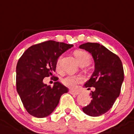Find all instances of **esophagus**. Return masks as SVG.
I'll use <instances>...</instances> for the list:
<instances>
[{
	"label": "esophagus",
	"instance_id": "1",
	"mask_svg": "<svg viewBox=\"0 0 134 134\" xmlns=\"http://www.w3.org/2000/svg\"><path fill=\"white\" fill-rule=\"evenodd\" d=\"M70 93L72 94V95H78V94H80V92H78V91H74V90H70L69 91Z\"/></svg>",
	"mask_w": 134,
	"mask_h": 134
}]
</instances>
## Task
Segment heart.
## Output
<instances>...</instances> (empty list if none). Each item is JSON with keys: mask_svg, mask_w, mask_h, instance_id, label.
I'll return each mask as SVG.
<instances>
[{"mask_svg": "<svg viewBox=\"0 0 134 134\" xmlns=\"http://www.w3.org/2000/svg\"><path fill=\"white\" fill-rule=\"evenodd\" d=\"M74 54L77 62L81 66H87L91 62V56L87 52L85 51L76 50L74 52ZM60 60V57L58 58L57 64H56L57 69H59ZM81 80L82 79L80 76H67L62 80V83L66 87H70V88H74L76 87V84L80 82Z\"/></svg>", "mask_w": 134, "mask_h": 134, "instance_id": "b5f03b06", "label": "heart"}]
</instances>
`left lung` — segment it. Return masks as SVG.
Wrapping results in <instances>:
<instances>
[{
    "mask_svg": "<svg viewBox=\"0 0 134 134\" xmlns=\"http://www.w3.org/2000/svg\"><path fill=\"white\" fill-rule=\"evenodd\" d=\"M79 48L91 53L95 62V70L84 86L93 87L95 90L90 93L91 103L82 110L89 116H99L110 110L120 95L124 81L122 61L116 54L99 43H83Z\"/></svg>",
    "mask_w": 134,
    "mask_h": 134,
    "instance_id": "left-lung-1",
    "label": "left lung"
}]
</instances>
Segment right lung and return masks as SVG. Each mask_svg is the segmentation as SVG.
Here are the masks:
<instances>
[{
	"mask_svg": "<svg viewBox=\"0 0 134 134\" xmlns=\"http://www.w3.org/2000/svg\"><path fill=\"white\" fill-rule=\"evenodd\" d=\"M73 44L47 41L28 48L16 66V89L27 113L37 118L51 114L62 94L68 89L59 81L53 87L43 83V79L53 75L60 56ZM55 81L58 77H55Z\"/></svg>",
	"mask_w": 134,
	"mask_h": 134,
	"instance_id": "1",
	"label": "right lung"
}]
</instances>
